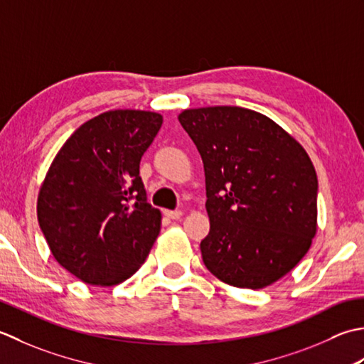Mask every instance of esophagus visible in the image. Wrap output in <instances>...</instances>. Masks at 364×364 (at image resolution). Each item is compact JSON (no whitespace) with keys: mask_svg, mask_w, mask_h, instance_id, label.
<instances>
[{"mask_svg":"<svg viewBox=\"0 0 364 364\" xmlns=\"http://www.w3.org/2000/svg\"><path fill=\"white\" fill-rule=\"evenodd\" d=\"M165 217L169 220H179L182 217V210H165Z\"/></svg>","mask_w":364,"mask_h":364,"instance_id":"34e87169","label":"esophagus"}]
</instances>
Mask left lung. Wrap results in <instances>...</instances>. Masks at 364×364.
Returning a JSON list of instances; mask_svg holds the SVG:
<instances>
[{
	"mask_svg": "<svg viewBox=\"0 0 364 364\" xmlns=\"http://www.w3.org/2000/svg\"><path fill=\"white\" fill-rule=\"evenodd\" d=\"M179 122L205 173L207 269L234 287L262 289L291 272L317 231V174L294 136L240 107L183 109Z\"/></svg>",
	"mask_w": 364,
	"mask_h": 364,
	"instance_id": "1",
	"label": "left lung"
}]
</instances>
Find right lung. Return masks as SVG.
<instances>
[{
    "label": "right lung",
    "mask_w": 364,
    "mask_h": 364,
    "mask_svg": "<svg viewBox=\"0 0 364 364\" xmlns=\"http://www.w3.org/2000/svg\"><path fill=\"white\" fill-rule=\"evenodd\" d=\"M161 124L152 111H107L73 132L51 161L37 220L59 265L86 284L129 279L157 239L161 213L147 203L139 161Z\"/></svg>",
    "instance_id": "right-lung-1"
}]
</instances>
